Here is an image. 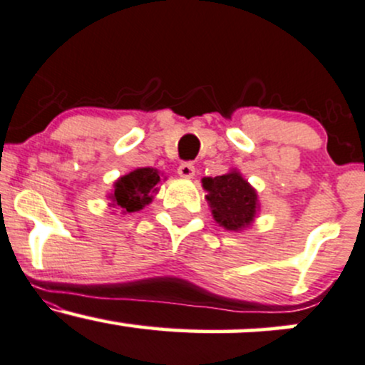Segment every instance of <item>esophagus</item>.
<instances>
[{"label": "esophagus", "instance_id": "esophagus-1", "mask_svg": "<svg viewBox=\"0 0 365 365\" xmlns=\"http://www.w3.org/2000/svg\"><path fill=\"white\" fill-rule=\"evenodd\" d=\"M178 175L183 178H192L195 175V166L190 161H185L178 166Z\"/></svg>", "mask_w": 365, "mask_h": 365}]
</instances>
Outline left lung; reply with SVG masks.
Instances as JSON below:
<instances>
[{
  "mask_svg": "<svg viewBox=\"0 0 365 365\" xmlns=\"http://www.w3.org/2000/svg\"><path fill=\"white\" fill-rule=\"evenodd\" d=\"M202 185L209 192L207 200L214 219L230 231L248 226L257 214V192L236 171L221 177L204 178Z\"/></svg>",
  "mask_w": 365,
  "mask_h": 365,
  "instance_id": "obj_1",
  "label": "left lung"
}]
</instances>
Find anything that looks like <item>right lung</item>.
Returning <instances> with one entry per match:
<instances>
[{
    "instance_id": "obj_1",
    "label": "right lung",
    "mask_w": 365,
    "mask_h": 365,
    "mask_svg": "<svg viewBox=\"0 0 365 365\" xmlns=\"http://www.w3.org/2000/svg\"><path fill=\"white\" fill-rule=\"evenodd\" d=\"M160 175L155 168H138L125 177L118 178L110 199L124 212H135L153 200V194L158 190Z\"/></svg>"
}]
</instances>
